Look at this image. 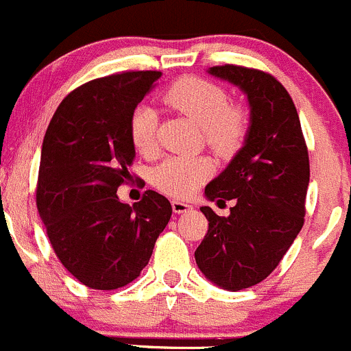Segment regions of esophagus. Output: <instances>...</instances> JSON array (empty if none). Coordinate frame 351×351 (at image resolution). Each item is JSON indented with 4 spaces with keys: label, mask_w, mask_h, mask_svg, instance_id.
I'll list each match as a JSON object with an SVG mask.
<instances>
[{
    "label": "esophagus",
    "mask_w": 351,
    "mask_h": 351,
    "mask_svg": "<svg viewBox=\"0 0 351 351\" xmlns=\"http://www.w3.org/2000/svg\"><path fill=\"white\" fill-rule=\"evenodd\" d=\"M172 210H174V213H186V211L193 210V206H191L189 203H184V201L180 199H174L172 201Z\"/></svg>",
    "instance_id": "esophagus-1"
}]
</instances>
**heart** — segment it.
Wrapping results in <instances>:
<instances>
[{"mask_svg": "<svg viewBox=\"0 0 351 351\" xmlns=\"http://www.w3.org/2000/svg\"><path fill=\"white\" fill-rule=\"evenodd\" d=\"M169 107L184 114L203 130L206 145L221 157L235 154L247 134V114L232 107L227 92L201 78H180L162 95ZM157 114L150 106H138L130 119V138L141 155L155 150ZM211 176L206 158L169 157L154 171V186L176 197H187Z\"/></svg>", "mask_w": 351, "mask_h": 351, "instance_id": "heart-1", "label": "heart"}]
</instances>
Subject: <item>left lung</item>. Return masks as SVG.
I'll return each instance as SVG.
<instances>
[{
	"mask_svg": "<svg viewBox=\"0 0 351 351\" xmlns=\"http://www.w3.org/2000/svg\"><path fill=\"white\" fill-rule=\"evenodd\" d=\"M208 73L247 95L251 121L244 147L204 187L210 201H235L228 217L201 211L208 232L194 252L197 268L230 292L271 275L304 225L308 154L295 104L269 73L244 66H213Z\"/></svg>",
	"mask_w": 351,
	"mask_h": 351,
	"instance_id": "obj_1",
	"label": "left lung"
}]
</instances>
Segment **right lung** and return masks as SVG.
<instances>
[{"label": "right lung", "instance_id": "right-lung-1", "mask_svg": "<svg viewBox=\"0 0 351 351\" xmlns=\"http://www.w3.org/2000/svg\"><path fill=\"white\" fill-rule=\"evenodd\" d=\"M160 76L126 71L78 86L44 136L37 210L59 261L90 289L116 290L138 278L171 220V203L155 191L133 206L117 197L134 160L131 114Z\"/></svg>", "mask_w": 351, "mask_h": 351}]
</instances>
